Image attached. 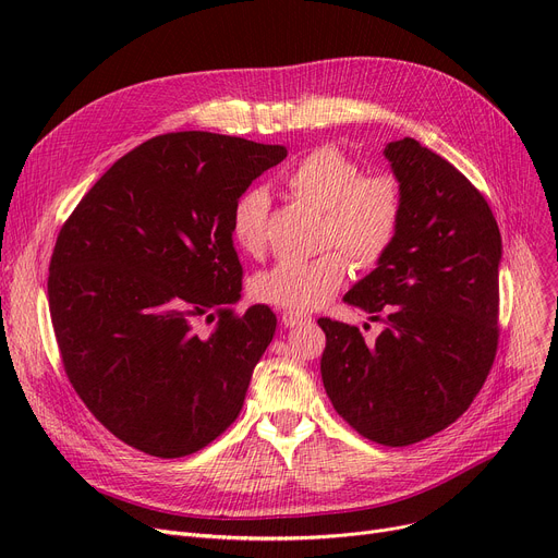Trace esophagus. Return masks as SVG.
<instances>
[{"instance_id": "1", "label": "esophagus", "mask_w": 558, "mask_h": 558, "mask_svg": "<svg viewBox=\"0 0 558 558\" xmlns=\"http://www.w3.org/2000/svg\"><path fill=\"white\" fill-rule=\"evenodd\" d=\"M282 324L287 328H301L305 324H312V316L305 312H294V310H287L282 312Z\"/></svg>"}]
</instances>
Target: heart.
<instances>
[{
	"label": "heart",
	"instance_id": "obj_1",
	"mask_svg": "<svg viewBox=\"0 0 558 558\" xmlns=\"http://www.w3.org/2000/svg\"><path fill=\"white\" fill-rule=\"evenodd\" d=\"M287 192L320 210L318 246L310 259H280L253 278L251 291L262 303L282 310L326 305L350 271L375 269L396 248L404 223V192L391 173H362L355 158L337 146H318L284 173ZM271 198L264 187H246L232 201L230 238L251 257L269 246Z\"/></svg>",
	"mask_w": 558,
	"mask_h": 558
}]
</instances>
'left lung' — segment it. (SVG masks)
Wrapping results in <instances>:
<instances>
[{
  "label": "left lung",
  "instance_id": "obj_1",
  "mask_svg": "<svg viewBox=\"0 0 558 558\" xmlns=\"http://www.w3.org/2000/svg\"><path fill=\"white\" fill-rule=\"evenodd\" d=\"M385 156L404 192L391 255L343 301L383 324L318 318L326 332L324 387L337 414L368 441L402 448L454 423L495 362L500 341V228L484 194L416 140Z\"/></svg>",
  "mask_w": 558,
  "mask_h": 558
}]
</instances>
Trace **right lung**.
Segmentation results:
<instances>
[{
  "label": "right lung",
  "instance_id": "add662e5",
  "mask_svg": "<svg viewBox=\"0 0 558 558\" xmlns=\"http://www.w3.org/2000/svg\"><path fill=\"white\" fill-rule=\"evenodd\" d=\"M284 158V146L234 135H156L117 160L58 232L47 278L58 353L83 404L126 446L179 459L240 416L276 314L232 307L244 269L230 208ZM198 317L218 318L208 338Z\"/></svg>",
  "mask_w": 558,
  "mask_h": 558
}]
</instances>
